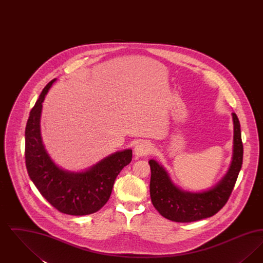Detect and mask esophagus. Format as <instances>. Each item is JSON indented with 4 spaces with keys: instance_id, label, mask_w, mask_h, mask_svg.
Here are the masks:
<instances>
[{
    "instance_id": "1",
    "label": "esophagus",
    "mask_w": 263,
    "mask_h": 263,
    "mask_svg": "<svg viewBox=\"0 0 263 263\" xmlns=\"http://www.w3.org/2000/svg\"><path fill=\"white\" fill-rule=\"evenodd\" d=\"M152 152H153V146L147 141H141L134 148V154L137 158H142L144 156H147Z\"/></svg>"
}]
</instances>
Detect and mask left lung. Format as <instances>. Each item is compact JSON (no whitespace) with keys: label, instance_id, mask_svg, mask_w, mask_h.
I'll return each instance as SVG.
<instances>
[{"label":"left lung","instance_id":"left-lung-1","mask_svg":"<svg viewBox=\"0 0 263 263\" xmlns=\"http://www.w3.org/2000/svg\"><path fill=\"white\" fill-rule=\"evenodd\" d=\"M234 124L233 155L226 175L212 187L189 191L176 185L164 166L152 159L150 195L154 207L163 217L175 222L189 223L212 217L229 199L242 164L243 148L240 125L236 113H232Z\"/></svg>","mask_w":263,"mask_h":263}]
</instances>
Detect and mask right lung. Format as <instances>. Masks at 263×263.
Returning a JSON list of instances; mask_svg holds the SVG:
<instances>
[{
  "label": "right lung",
  "instance_id": "1",
  "mask_svg": "<svg viewBox=\"0 0 263 263\" xmlns=\"http://www.w3.org/2000/svg\"><path fill=\"white\" fill-rule=\"evenodd\" d=\"M57 79L43 88L29 113L25 128V164L41 195L64 214L84 216L98 212L108 201L116 176L132 161V150L117 151L80 172L64 170L53 161L40 129L42 103Z\"/></svg>",
  "mask_w": 263,
  "mask_h": 263
}]
</instances>
